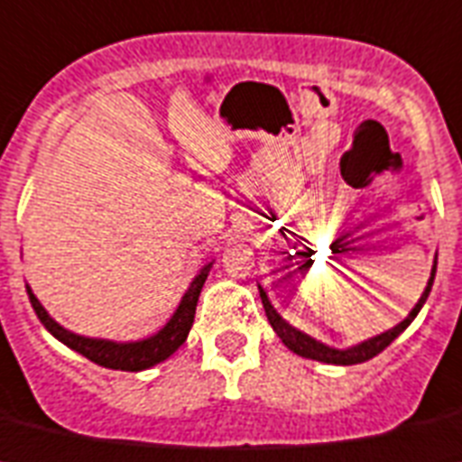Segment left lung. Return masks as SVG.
Instances as JSON below:
<instances>
[{
	"instance_id": "8db88e82",
	"label": "left lung",
	"mask_w": 462,
	"mask_h": 462,
	"mask_svg": "<svg viewBox=\"0 0 462 462\" xmlns=\"http://www.w3.org/2000/svg\"><path fill=\"white\" fill-rule=\"evenodd\" d=\"M435 273H437V254H435V262H432V271H430L428 285H425L423 294H420V299L411 309V313H409L400 325L393 327V329H385L383 334L365 338V341L348 346V348H334V346H327L322 344V341H318V338L310 337V334L301 332V329H297L294 325H290V322H287L278 310H275V306L271 303L269 294H266V290H263L262 285H259V297H262L263 310H266V318H269L273 332L278 334L280 341H282L291 353L301 355V357H309V360L325 362V365H360V362L372 360V357H376L381 350L388 348V346L393 344V341H395V338L400 337L409 325H411L413 318H416V315L420 313V309H423V303L428 301V294L430 290H432V282H435Z\"/></svg>"
}]
</instances>
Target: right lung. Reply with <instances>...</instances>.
<instances>
[{
    "instance_id": "1",
    "label": "right lung",
    "mask_w": 462,
    "mask_h": 462,
    "mask_svg": "<svg viewBox=\"0 0 462 462\" xmlns=\"http://www.w3.org/2000/svg\"><path fill=\"white\" fill-rule=\"evenodd\" d=\"M212 262H208L203 269L199 271V275L191 280L189 290L184 291V297L180 299V306L175 309V313L171 315V320L161 327L159 332H153L147 338H137V341H112V338H96V337H84V334H77L72 329L62 327L60 322H55L49 315V310L43 309L42 301L37 299V294L32 291V287L25 285L27 297L32 303L34 313L42 320V325L53 334L60 344H65L67 348L77 350L79 355L88 357L90 362H96L100 366H107V369H121V372H144V369H152V366L161 365L175 353L180 346L187 341L189 329L193 325V315H196V303H199L200 290H203L208 273H210Z\"/></svg>"
}]
</instances>
